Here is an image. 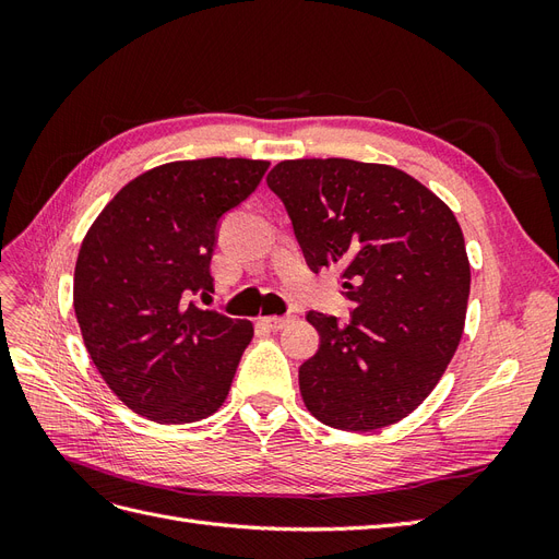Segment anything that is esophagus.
<instances>
[{"mask_svg":"<svg viewBox=\"0 0 559 559\" xmlns=\"http://www.w3.org/2000/svg\"><path fill=\"white\" fill-rule=\"evenodd\" d=\"M289 321H294V317H289V314H286V317H261V324L263 326H267V329H273V331H280V329H284L286 324H289Z\"/></svg>","mask_w":559,"mask_h":559,"instance_id":"obj_1","label":"esophagus"}]
</instances>
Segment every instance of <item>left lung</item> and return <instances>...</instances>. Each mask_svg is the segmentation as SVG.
<instances>
[{"instance_id": "obj_1", "label": "left lung", "mask_w": 559, "mask_h": 559, "mask_svg": "<svg viewBox=\"0 0 559 559\" xmlns=\"http://www.w3.org/2000/svg\"><path fill=\"white\" fill-rule=\"evenodd\" d=\"M308 265L343 270L352 319L308 312L319 349L298 368L306 408L343 431L408 417L462 341L471 265L445 202L403 170L347 158L282 160L267 175Z\"/></svg>"}]
</instances>
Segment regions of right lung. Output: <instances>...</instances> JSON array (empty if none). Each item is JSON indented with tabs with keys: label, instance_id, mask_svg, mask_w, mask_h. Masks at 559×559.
I'll use <instances>...</instances> for the list:
<instances>
[{
	"label": "right lung",
	"instance_id": "obj_1",
	"mask_svg": "<svg viewBox=\"0 0 559 559\" xmlns=\"http://www.w3.org/2000/svg\"><path fill=\"white\" fill-rule=\"evenodd\" d=\"M267 160H175L128 181L88 228L74 270V312L99 376L130 411L189 425L222 408L247 319L202 310L214 292L216 226L261 183Z\"/></svg>",
	"mask_w": 559,
	"mask_h": 559
}]
</instances>
